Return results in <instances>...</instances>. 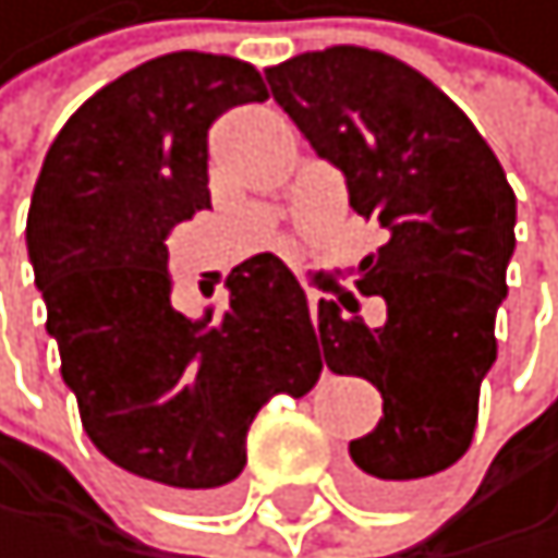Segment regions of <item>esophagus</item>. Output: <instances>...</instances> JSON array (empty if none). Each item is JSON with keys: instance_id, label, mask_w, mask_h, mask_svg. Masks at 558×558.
I'll return each instance as SVG.
<instances>
[{"instance_id": "obj_1", "label": "esophagus", "mask_w": 558, "mask_h": 558, "mask_svg": "<svg viewBox=\"0 0 558 558\" xmlns=\"http://www.w3.org/2000/svg\"><path fill=\"white\" fill-rule=\"evenodd\" d=\"M307 300H311V317H314V325H317V317H322V311H325V303H322V296H317V293H311Z\"/></svg>"}]
</instances>
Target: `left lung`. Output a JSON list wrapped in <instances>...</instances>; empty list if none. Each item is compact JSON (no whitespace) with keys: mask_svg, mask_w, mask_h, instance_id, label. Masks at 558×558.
I'll return each mask as SVG.
<instances>
[{"mask_svg":"<svg viewBox=\"0 0 558 558\" xmlns=\"http://www.w3.org/2000/svg\"><path fill=\"white\" fill-rule=\"evenodd\" d=\"M279 108L345 174L349 206L384 230L356 290L322 300L331 374L366 377L380 423L349 444L352 482L374 504L420 493L472 444L482 377L496 363L518 198L486 138L440 86L384 51L335 45L265 69Z\"/></svg>","mask_w":558,"mask_h":558,"instance_id":"left-lung-1","label":"left lung"}]
</instances>
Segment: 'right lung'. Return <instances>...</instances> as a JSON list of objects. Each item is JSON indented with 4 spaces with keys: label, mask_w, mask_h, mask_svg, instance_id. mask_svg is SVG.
Wrapping results in <instances>:
<instances>
[{
    "label": "right lung",
    "mask_w": 558,
    "mask_h": 558,
    "mask_svg": "<svg viewBox=\"0 0 558 558\" xmlns=\"http://www.w3.org/2000/svg\"><path fill=\"white\" fill-rule=\"evenodd\" d=\"M255 65L174 51L72 114L40 167L27 255L86 437L163 496L206 504L247 464L268 398L322 377L307 296L276 255L227 276L223 314L170 303L167 236L209 209V129L265 100Z\"/></svg>",
    "instance_id": "right-lung-1"
}]
</instances>
